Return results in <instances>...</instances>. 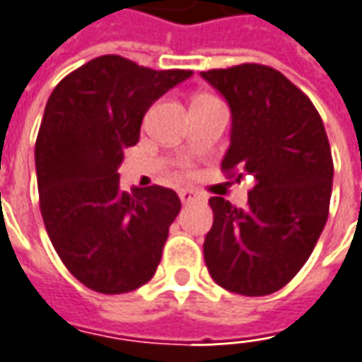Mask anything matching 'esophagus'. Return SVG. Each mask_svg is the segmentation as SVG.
I'll use <instances>...</instances> for the list:
<instances>
[{"label":"esophagus","instance_id":"obj_1","mask_svg":"<svg viewBox=\"0 0 362 362\" xmlns=\"http://www.w3.org/2000/svg\"><path fill=\"white\" fill-rule=\"evenodd\" d=\"M178 196H180L182 204H190V202H196L202 198L200 192L194 190V188H180Z\"/></svg>","mask_w":362,"mask_h":362}]
</instances>
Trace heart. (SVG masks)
Listing matches in <instances>:
<instances>
[{"mask_svg":"<svg viewBox=\"0 0 362 362\" xmlns=\"http://www.w3.org/2000/svg\"><path fill=\"white\" fill-rule=\"evenodd\" d=\"M198 98H212V97H208V95H202V97H198ZM198 98H196V100H198Z\"/></svg>","mask_w":362,"mask_h":362,"instance_id":"1","label":"heart"}]
</instances>
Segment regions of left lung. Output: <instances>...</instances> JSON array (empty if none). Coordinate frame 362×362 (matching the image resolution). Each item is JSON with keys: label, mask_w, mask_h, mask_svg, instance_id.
Instances as JSON below:
<instances>
[{"label": "left lung", "mask_w": 362, "mask_h": 362, "mask_svg": "<svg viewBox=\"0 0 362 362\" xmlns=\"http://www.w3.org/2000/svg\"><path fill=\"white\" fill-rule=\"evenodd\" d=\"M232 109L226 178L253 176L247 206L210 198L204 259L214 281L247 297L279 291L315 247L329 216L333 156L311 98L259 63L202 71Z\"/></svg>", "instance_id": "left-lung-1"}]
</instances>
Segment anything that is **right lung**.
<instances>
[{"instance_id": "right-lung-1", "label": "right lung", "mask_w": 362, "mask_h": 362, "mask_svg": "<svg viewBox=\"0 0 362 362\" xmlns=\"http://www.w3.org/2000/svg\"><path fill=\"white\" fill-rule=\"evenodd\" d=\"M190 75L103 55L47 100L35 142L39 208L61 262L93 291L129 293L156 274L180 198L156 184L122 192L119 166L150 105Z\"/></svg>"}]
</instances>
